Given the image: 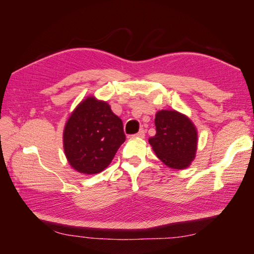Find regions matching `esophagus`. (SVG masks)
<instances>
[{"mask_svg": "<svg viewBox=\"0 0 254 254\" xmlns=\"http://www.w3.org/2000/svg\"><path fill=\"white\" fill-rule=\"evenodd\" d=\"M133 136H135V137H140V139H144V137H145V131H144L143 129H141L140 131L137 132L136 134H134Z\"/></svg>", "mask_w": 254, "mask_h": 254, "instance_id": "esophagus-1", "label": "esophagus"}]
</instances>
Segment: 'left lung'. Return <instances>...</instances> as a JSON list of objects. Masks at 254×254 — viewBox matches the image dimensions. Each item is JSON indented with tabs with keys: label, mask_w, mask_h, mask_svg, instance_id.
I'll return each instance as SVG.
<instances>
[{
	"label": "left lung",
	"mask_w": 254,
	"mask_h": 254,
	"mask_svg": "<svg viewBox=\"0 0 254 254\" xmlns=\"http://www.w3.org/2000/svg\"><path fill=\"white\" fill-rule=\"evenodd\" d=\"M156 135L149 144L157 157L174 170H184L196 157L197 129L187 115L176 110L158 111L155 118Z\"/></svg>",
	"instance_id": "8db88e82"
}]
</instances>
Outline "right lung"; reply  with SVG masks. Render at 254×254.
<instances>
[{"label":"right lung","mask_w":254,"mask_h":254,"mask_svg":"<svg viewBox=\"0 0 254 254\" xmlns=\"http://www.w3.org/2000/svg\"><path fill=\"white\" fill-rule=\"evenodd\" d=\"M122 120L109 104L88 96L67 119L64 129V149L76 172L94 175L103 172L125 142Z\"/></svg>","instance_id":"right-lung-1"}]
</instances>
